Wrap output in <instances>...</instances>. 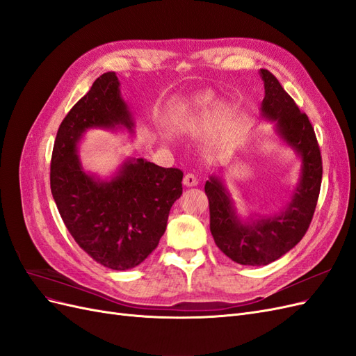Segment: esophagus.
Listing matches in <instances>:
<instances>
[{"mask_svg":"<svg viewBox=\"0 0 356 356\" xmlns=\"http://www.w3.org/2000/svg\"><path fill=\"white\" fill-rule=\"evenodd\" d=\"M197 177L195 175V174H187L186 177H184V186L186 187H195V186H197Z\"/></svg>","mask_w":356,"mask_h":356,"instance_id":"1","label":"esophagus"}]
</instances>
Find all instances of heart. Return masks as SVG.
Listing matches in <instances>:
<instances>
[{
    "mask_svg": "<svg viewBox=\"0 0 356 356\" xmlns=\"http://www.w3.org/2000/svg\"><path fill=\"white\" fill-rule=\"evenodd\" d=\"M208 99L209 96L207 93L190 96L187 99H177L168 114L169 124L174 127L175 131H187L193 120H195L196 113L207 104Z\"/></svg>",
    "mask_w": 356,
    "mask_h": 356,
    "instance_id": "1",
    "label": "heart"
}]
</instances>
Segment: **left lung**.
Returning <instances> with one entry per match:
<instances>
[{
	"mask_svg": "<svg viewBox=\"0 0 356 356\" xmlns=\"http://www.w3.org/2000/svg\"><path fill=\"white\" fill-rule=\"evenodd\" d=\"M260 74L264 81L261 115L275 123L277 135L301 157V175L293 199L281 213L251 222L241 221L220 178L207 181L213 241L234 263L243 266H266L303 239L314 218L322 181V157L309 117L298 110L270 71L261 70Z\"/></svg>",
	"mask_w": 356,
	"mask_h": 356,
	"instance_id": "1",
	"label": "left lung"
}]
</instances>
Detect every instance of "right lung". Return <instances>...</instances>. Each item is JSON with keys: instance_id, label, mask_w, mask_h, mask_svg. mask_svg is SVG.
Returning a JSON list of instances; mask_svg holds the SVG:
<instances>
[{"instance_id": "right-lung-1", "label": "right lung", "mask_w": 356, "mask_h": 356, "mask_svg": "<svg viewBox=\"0 0 356 356\" xmlns=\"http://www.w3.org/2000/svg\"><path fill=\"white\" fill-rule=\"evenodd\" d=\"M115 72H105L63 118L50 163V188L68 232L96 263L127 270L152 254L182 195V170L127 159L108 181L84 172L77 145L88 129L126 127L132 114Z\"/></svg>"}]
</instances>
